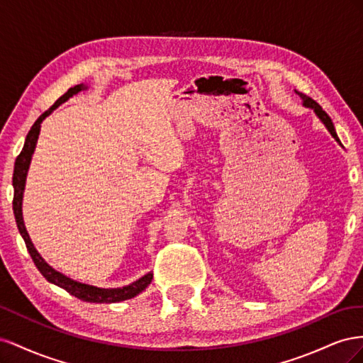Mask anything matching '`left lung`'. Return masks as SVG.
<instances>
[{"label": "left lung", "mask_w": 363, "mask_h": 363, "mask_svg": "<svg viewBox=\"0 0 363 363\" xmlns=\"http://www.w3.org/2000/svg\"><path fill=\"white\" fill-rule=\"evenodd\" d=\"M298 95L301 96V100H303V104L306 106V107H311V108H313L315 111V113L318 115V118H320L323 123H324V125L328 128V131H330L332 133V136L337 140V135H336V131H335V127H333V123H332V119H330V116H328L324 111H323V107L318 104L315 100H312L311 96H307V95H304V94H300L298 92Z\"/></svg>", "instance_id": "obj_1"}]
</instances>
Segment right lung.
Instances as JSON below:
<instances>
[{
    "label": "right lung",
    "mask_w": 363,
    "mask_h": 363,
    "mask_svg": "<svg viewBox=\"0 0 363 363\" xmlns=\"http://www.w3.org/2000/svg\"><path fill=\"white\" fill-rule=\"evenodd\" d=\"M82 89H84L83 84H77L74 87H69L68 92L62 95L59 100L52 104V107H50L47 112H43L38 119L36 123L33 124V127L30 128L28 135L26 138V144L23 151L19 152V156L16 157L15 162V169H13V213H15V219H16V225L21 236L24 238V242L26 247L30 252V256L35 262L36 268L40 271V274L43 277H45L50 283H54L56 286L65 289L67 292H69L71 295L77 296V298L82 300V301H87V303H118V301H124V300H130L136 296L138 294H140L144 291L148 284L152 280V274L148 272L147 276H144L142 279L136 280L135 283L128 284V286L124 288H116V289H101V288H95V286H89V284H84V283H79V281H74L68 277H65L63 274L57 272L56 269H52L48 263L43 260L39 252L36 251L35 245L31 244L30 236L26 230L24 225V219H23V192H24V184H26V177H27V171H28V164L31 160V155L33 151H35L36 147V140L39 136V130H40V123L42 119H45V116H48L54 108H56L59 104H62L63 101H67L69 96H72L74 94L80 92Z\"/></svg>",
    "instance_id": "right-lung-1"
}]
</instances>
